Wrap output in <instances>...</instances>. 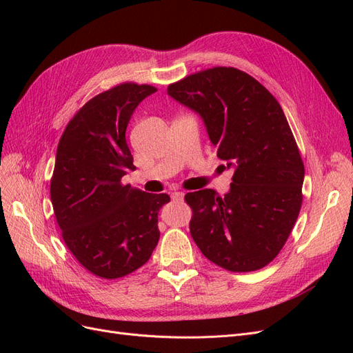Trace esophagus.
Instances as JSON below:
<instances>
[{"instance_id":"1","label":"esophagus","mask_w":353,"mask_h":353,"mask_svg":"<svg viewBox=\"0 0 353 353\" xmlns=\"http://www.w3.org/2000/svg\"><path fill=\"white\" fill-rule=\"evenodd\" d=\"M170 197H172V200H183L184 193H183V191H175V193L170 194Z\"/></svg>"}]
</instances>
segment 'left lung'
Listing matches in <instances>:
<instances>
[{
	"instance_id": "left-lung-1",
	"label": "left lung",
	"mask_w": 353,
	"mask_h": 353,
	"mask_svg": "<svg viewBox=\"0 0 353 353\" xmlns=\"http://www.w3.org/2000/svg\"><path fill=\"white\" fill-rule=\"evenodd\" d=\"M197 112L216 156L234 169L230 193H187L190 232L209 261L232 272L274 261L302 208L305 166L280 103L236 68H212L168 87ZM225 168V166H223Z\"/></svg>"
}]
</instances>
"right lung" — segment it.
Segmentation results:
<instances>
[{
	"label": "right lung",
	"mask_w": 353,
	"mask_h": 353,
	"mask_svg": "<svg viewBox=\"0 0 353 353\" xmlns=\"http://www.w3.org/2000/svg\"><path fill=\"white\" fill-rule=\"evenodd\" d=\"M123 82L74 113L59 141L50 196L63 241L91 274L121 279L143 266L157 245V213L170 199L122 184L134 170L126 126L135 108L156 92Z\"/></svg>",
	"instance_id": "1"
}]
</instances>
